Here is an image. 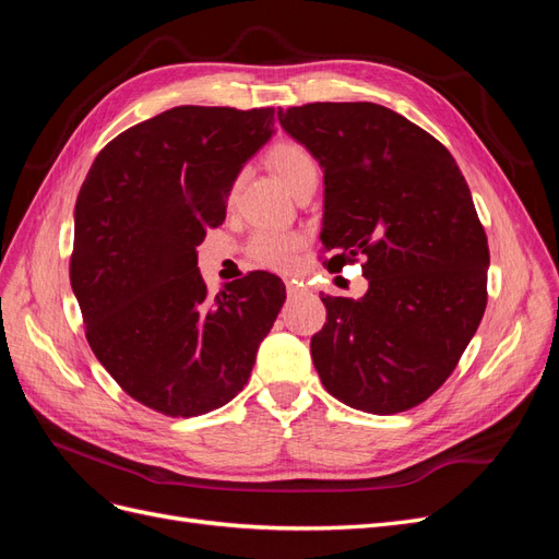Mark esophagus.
Returning <instances> with one entry per match:
<instances>
[{
    "label": "esophagus",
    "instance_id": "obj_1",
    "mask_svg": "<svg viewBox=\"0 0 559 559\" xmlns=\"http://www.w3.org/2000/svg\"><path fill=\"white\" fill-rule=\"evenodd\" d=\"M284 284H286V294H289V298H294V296H298L302 292V286L296 280H286Z\"/></svg>",
    "mask_w": 559,
    "mask_h": 559
}]
</instances>
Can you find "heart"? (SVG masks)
Instances as JSON below:
<instances>
[{"instance_id": "obj_1", "label": "heart", "mask_w": 559, "mask_h": 559, "mask_svg": "<svg viewBox=\"0 0 559 559\" xmlns=\"http://www.w3.org/2000/svg\"><path fill=\"white\" fill-rule=\"evenodd\" d=\"M267 163L277 177L286 183V189L296 193L300 183L317 179L319 165L308 146L300 142L284 140L267 151ZM238 183L233 186V193ZM306 247V238L300 233H282V230H259L251 235L247 253L253 263L270 270H292L298 261V253Z\"/></svg>"}]
</instances>
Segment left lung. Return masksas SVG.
Returning a JSON list of instances; mask_svg holds the SVG:
<instances>
[{"label": "left lung", "mask_w": 559, "mask_h": 559, "mask_svg": "<svg viewBox=\"0 0 559 559\" xmlns=\"http://www.w3.org/2000/svg\"><path fill=\"white\" fill-rule=\"evenodd\" d=\"M324 167V267L364 261V298L321 296L310 349L326 392L396 415L452 376L487 306V235L450 151L373 103L277 111Z\"/></svg>", "instance_id": "left-lung-1"}]
</instances>
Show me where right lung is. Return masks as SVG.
I'll use <instances>...</instances> for the list:
<instances>
[{"label": "right lung", "instance_id": "obj_1", "mask_svg": "<svg viewBox=\"0 0 559 559\" xmlns=\"http://www.w3.org/2000/svg\"><path fill=\"white\" fill-rule=\"evenodd\" d=\"M273 121V107L167 109L114 138L83 179L70 282L86 341L160 415H205L242 392L286 298L263 270L212 298L195 253Z\"/></svg>", "mask_w": 559, "mask_h": 559}]
</instances>
